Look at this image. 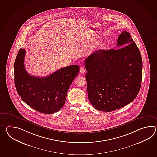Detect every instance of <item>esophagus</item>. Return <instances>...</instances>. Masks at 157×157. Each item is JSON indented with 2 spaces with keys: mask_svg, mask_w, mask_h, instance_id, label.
Listing matches in <instances>:
<instances>
[{
  "mask_svg": "<svg viewBox=\"0 0 157 157\" xmlns=\"http://www.w3.org/2000/svg\"><path fill=\"white\" fill-rule=\"evenodd\" d=\"M85 68L83 67V66H82L81 67H80V72L81 74H84L85 73Z\"/></svg>",
  "mask_w": 157,
  "mask_h": 157,
  "instance_id": "esophagus-1",
  "label": "esophagus"
}]
</instances>
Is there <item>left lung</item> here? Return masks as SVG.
<instances>
[{
  "mask_svg": "<svg viewBox=\"0 0 157 157\" xmlns=\"http://www.w3.org/2000/svg\"><path fill=\"white\" fill-rule=\"evenodd\" d=\"M117 45L122 48L98 49L84 63L89 100L101 112L125 106L136 98L141 88L142 58L128 32H122Z\"/></svg>",
  "mask_w": 157,
  "mask_h": 157,
  "instance_id": "8db88e82",
  "label": "left lung"
}]
</instances>
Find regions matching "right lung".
I'll list each match as a JSON object with an SVG mask.
<instances>
[{
	"label": "right lung",
	"instance_id": "right-lung-1",
	"mask_svg": "<svg viewBox=\"0 0 157 157\" xmlns=\"http://www.w3.org/2000/svg\"><path fill=\"white\" fill-rule=\"evenodd\" d=\"M25 49L21 48L14 63V84L22 100L38 112L52 114L62 108L71 84L79 71L70 65L45 77L32 76L25 68Z\"/></svg>",
	"mask_w": 157,
	"mask_h": 157
}]
</instances>
